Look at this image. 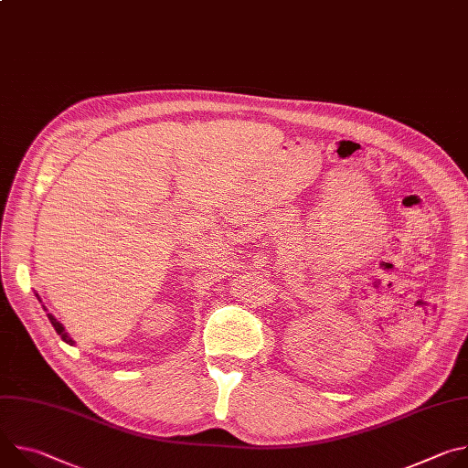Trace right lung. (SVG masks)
Instances as JSON below:
<instances>
[{
    "mask_svg": "<svg viewBox=\"0 0 468 468\" xmlns=\"http://www.w3.org/2000/svg\"><path fill=\"white\" fill-rule=\"evenodd\" d=\"M37 296H38V294H37ZM48 318H49L51 325L55 327V331H57V333H58V335H60V339H62V341H64L66 345H70V346H72V345H74V341H72V339L69 337V333H66V331H64L62 324H60V322H57V318H55V316H51L49 313H48Z\"/></svg>",
    "mask_w": 468,
    "mask_h": 468,
    "instance_id": "obj_1",
    "label": "right lung"
}]
</instances>
